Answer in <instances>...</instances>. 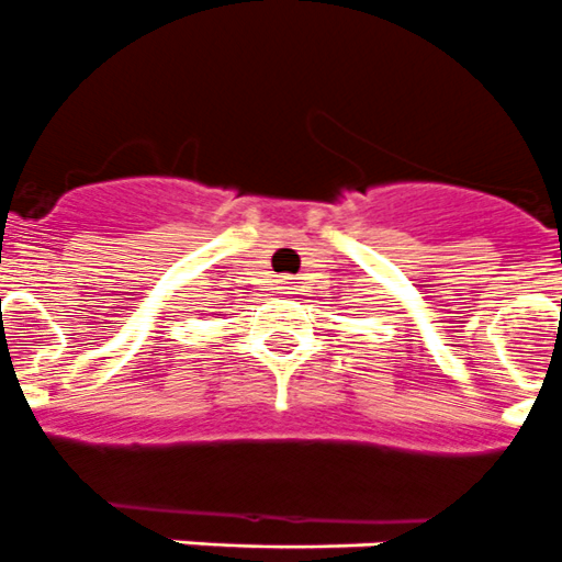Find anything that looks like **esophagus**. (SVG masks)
<instances>
[{
    "label": "esophagus",
    "mask_w": 562,
    "mask_h": 562,
    "mask_svg": "<svg viewBox=\"0 0 562 562\" xmlns=\"http://www.w3.org/2000/svg\"><path fill=\"white\" fill-rule=\"evenodd\" d=\"M277 289H280V294H291V291H294V282L280 280V285H277Z\"/></svg>",
    "instance_id": "1"
}]
</instances>
